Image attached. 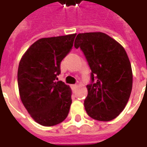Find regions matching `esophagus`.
I'll list each match as a JSON object with an SVG mask.
<instances>
[{
	"label": "esophagus",
	"mask_w": 147,
	"mask_h": 147,
	"mask_svg": "<svg viewBox=\"0 0 147 147\" xmlns=\"http://www.w3.org/2000/svg\"><path fill=\"white\" fill-rule=\"evenodd\" d=\"M77 87H78V85H76V84H75V85H72V88H77Z\"/></svg>",
	"instance_id": "1"
}]
</instances>
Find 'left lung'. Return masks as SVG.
<instances>
[{
  "label": "left lung",
  "mask_w": 147,
  "mask_h": 147,
  "mask_svg": "<svg viewBox=\"0 0 147 147\" xmlns=\"http://www.w3.org/2000/svg\"><path fill=\"white\" fill-rule=\"evenodd\" d=\"M91 69L84 106L91 118L110 121L124 109L132 89L131 62L124 48L102 32L80 33L74 42Z\"/></svg>",
  "instance_id": "8db88e82"
}]
</instances>
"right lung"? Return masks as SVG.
I'll return each instance as SVG.
<instances>
[{
    "instance_id": "obj_1",
    "label": "right lung",
    "mask_w": 147,
    "mask_h": 147,
    "mask_svg": "<svg viewBox=\"0 0 147 147\" xmlns=\"http://www.w3.org/2000/svg\"><path fill=\"white\" fill-rule=\"evenodd\" d=\"M76 34L42 38L32 44L20 62L19 92L25 109L40 125L62 123L72 103L69 86L58 80L60 64L71 51Z\"/></svg>"
}]
</instances>
